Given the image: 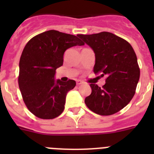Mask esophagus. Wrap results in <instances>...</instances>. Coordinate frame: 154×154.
<instances>
[{"mask_svg": "<svg viewBox=\"0 0 154 154\" xmlns=\"http://www.w3.org/2000/svg\"><path fill=\"white\" fill-rule=\"evenodd\" d=\"M76 84H77V85H80L83 84V82L81 81V80H76Z\"/></svg>", "mask_w": 154, "mask_h": 154, "instance_id": "obj_1", "label": "esophagus"}]
</instances>
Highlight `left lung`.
I'll list each match as a JSON object with an SVG mask.
<instances>
[{
  "label": "left lung",
  "instance_id": "1",
  "mask_svg": "<svg viewBox=\"0 0 154 154\" xmlns=\"http://www.w3.org/2000/svg\"><path fill=\"white\" fill-rule=\"evenodd\" d=\"M77 36L95 53L94 73L106 76L103 87L90 84L92 92L85 99V105L101 116L119 112L131 101L140 79V72L133 47L124 39L106 31Z\"/></svg>",
  "mask_w": 154,
  "mask_h": 154
}]
</instances>
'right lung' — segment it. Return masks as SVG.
Returning <instances> with one entry per match:
<instances>
[{
	"instance_id": "1",
	"label": "right lung",
	"mask_w": 154,
	"mask_h": 154,
	"mask_svg": "<svg viewBox=\"0 0 154 154\" xmlns=\"http://www.w3.org/2000/svg\"><path fill=\"white\" fill-rule=\"evenodd\" d=\"M84 45L77 36L55 30L39 34L27 43L19 62L18 85L26 106L37 117L54 119L63 112L66 95L76 83L55 80V71L63 65L68 48Z\"/></svg>"
}]
</instances>
